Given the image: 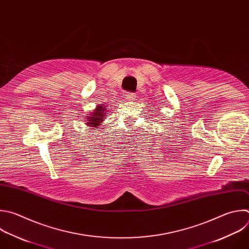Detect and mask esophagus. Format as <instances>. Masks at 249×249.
Wrapping results in <instances>:
<instances>
[{
	"label": "esophagus",
	"instance_id": "esophagus-1",
	"mask_svg": "<svg viewBox=\"0 0 249 249\" xmlns=\"http://www.w3.org/2000/svg\"><path fill=\"white\" fill-rule=\"evenodd\" d=\"M125 96H126V100H128V101H135V98H136V94L135 93H128Z\"/></svg>",
	"mask_w": 249,
	"mask_h": 249
}]
</instances>
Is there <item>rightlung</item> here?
<instances>
[{"label": "right lung", "instance_id": "right-lung-1", "mask_svg": "<svg viewBox=\"0 0 249 249\" xmlns=\"http://www.w3.org/2000/svg\"><path fill=\"white\" fill-rule=\"evenodd\" d=\"M106 115H107L106 107H104L103 105L97 106V108H95L94 111L91 113V115L86 118L87 119L86 125H88L89 127L98 128L101 125V123L106 119Z\"/></svg>", "mask_w": 249, "mask_h": 249}]
</instances>
